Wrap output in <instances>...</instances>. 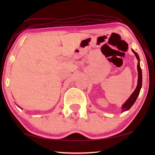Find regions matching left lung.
Listing matches in <instances>:
<instances>
[{"label": "left lung", "mask_w": 155, "mask_h": 155, "mask_svg": "<svg viewBox=\"0 0 155 155\" xmlns=\"http://www.w3.org/2000/svg\"><path fill=\"white\" fill-rule=\"evenodd\" d=\"M133 52L135 54L137 58L139 61V62H138L137 64V70H138V83H137V86L136 87V89L134 90V91L133 93V94L130 95V97L128 98V100L125 102L124 104L122 106V109H123V113L124 111H127L128 110H129L130 107L133 106V104L134 103V102L136 101L137 98L139 96L140 88L142 87V71H141V68L140 67V58L139 55L137 53V52L134 51V50H132Z\"/></svg>", "instance_id": "8db88e82"}]
</instances>
